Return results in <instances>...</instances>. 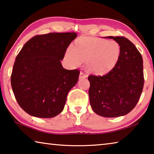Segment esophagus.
Instances as JSON below:
<instances>
[{
  "label": "esophagus",
  "mask_w": 154,
  "mask_h": 154,
  "mask_svg": "<svg viewBox=\"0 0 154 154\" xmlns=\"http://www.w3.org/2000/svg\"><path fill=\"white\" fill-rule=\"evenodd\" d=\"M88 77V75L85 74V72H81L79 74V79H84V78H86Z\"/></svg>",
  "instance_id": "34e87169"
}]
</instances>
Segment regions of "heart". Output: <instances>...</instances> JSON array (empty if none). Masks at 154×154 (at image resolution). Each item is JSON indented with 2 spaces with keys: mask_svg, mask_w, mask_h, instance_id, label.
I'll return each mask as SVG.
<instances>
[{
  "mask_svg": "<svg viewBox=\"0 0 154 154\" xmlns=\"http://www.w3.org/2000/svg\"><path fill=\"white\" fill-rule=\"evenodd\" d=\"M120 53V45L115 40L82 38L76 41L74 47L68 48L66 58L73 66H79L82 61H86L90 71L103 74L113 69Z\"/></svg>",
  "mask_w": 154,
  "mask_h": 154,
  "instance_id": "obj_1",
  "label": "heart"
}]
</instances>
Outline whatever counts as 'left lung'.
<instances>
[{
	"label": "left lung",
	"mask_w": 154,
	"mask_h": 154,
	"mask_svg": "<svg viewBox=\"0 0 154 154\" xmlns=\"http://www.w3.org/2000/svg\"><path fill=\"white\" fill-rule=\"evenodd\" d=\"M120 45L118 63L108 73L90 75L91 107L105 118H117L130 113L137 103L144 85L143 58L131 41L124 36H108Z\"/></svg>",
	"instance_id": "left-lung-1"
}]
</instances>
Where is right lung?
<instances>
[{
	"label": "right lung",
	"mask_w": 154,
	"mask_h": 154,
	"mask_svg": "<svg viewBox=\"0 0 154 154\" xmlns=\"http://www.w3.org/2000/svg\"><path fill=\"white\" fill-rule=\"evenodd\" d=\"M76 37L74 32L36 35L17 54L11 84L17 103L30 116L50 118L63 110L80 71L64 69L60 60Z\"/></svg>",
	"instance_id": "right-lung-1"
}]
</instances>
